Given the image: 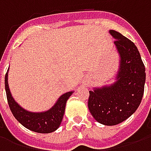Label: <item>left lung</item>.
<instances>
[{
	"instance_id": "obj_1",
	"label": "left lung",
	"mask_w": 151,
	"mask_h": 151,
	"mask_svg": "<svg viewBox=\"0 0 151 151\" xmlns=\"http://www.w3.org/2000/svg\"><path fill=\"white\" fill-rule=\"evenodd\" d=\"M120 56L116 82L110 86L90 91L88 108L99 123L116 125L128 119L139 107L146 82V69L133 42L111 30Z\"/></svg>"
}]
</instances>
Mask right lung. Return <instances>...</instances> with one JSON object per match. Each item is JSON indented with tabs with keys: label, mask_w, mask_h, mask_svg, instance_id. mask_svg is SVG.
Listing matches in <instances>:
<instances>
[{
	"label": "right lung",
	"mask_w": 151,
	"mask_h": 151,
	"mask_svg": "<svg viewBox=\"0 0 151 151\" xmlns=\"http://www.w3.org/2000/svg\"><path fill=\"white\" fill-rule=\"evenodd\" d=\"M5 86L9 107L16 120L25 128L40 133H52L59 128L65 113L66 102L73 94V92L70 91L61 95L55 105L48 111L31 112L20 107L12 97L9 89L8 73H6L5 77Z\"/></svg>",
	"instance_id": "add662e5"
}]
</instances>
